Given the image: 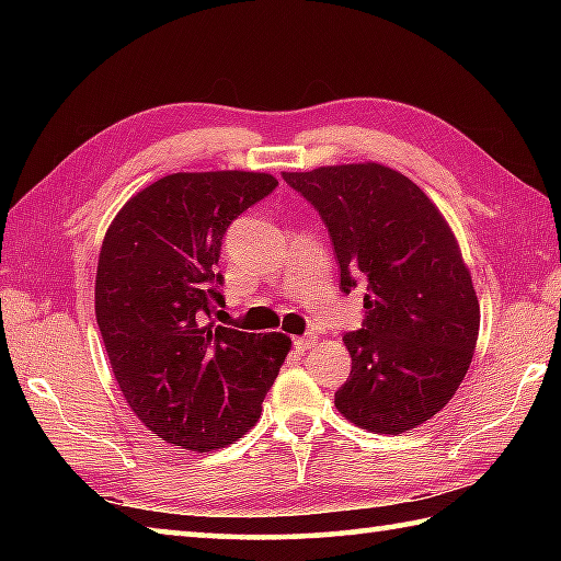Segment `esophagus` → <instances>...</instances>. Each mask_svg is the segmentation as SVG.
Instances as JSON below:
<instances>
[{
  "mask_svg": "<svg viewBox=\"0 0 561 561\" xmlns=\"http://www.w3.org/2000/svg\"><path fill=\"white\" fill-rule=\"evenodd\" d=\"M313 344H316V335H313V332H306L304 337H296V340H294V347L299 350V352H308V350L313 347Z\"/></svg>",
  "mask_w": 561,
  "mask_h": 561,
  "instance_id": "obj_1",
  "label": "esophagus"
}]
</instances>
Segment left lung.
I'll use <instances>...</instances> for the list:
<instances>
[{"instance_id": "obj_1", "label": "left lung", "mask_w": 561, "mask_h": 561, "mask_svg": "<svg viewBox=\"0 0 561 561\" xmlns=\"http://www.w3.org/2000/svg\"><path fill=\"white\" fill-rule=\"evenodd\" d=\"M282 178L328 226L340 289L366 287L362 328L344 335L352 371L335 408L376 434L432 420L468 374L480 330L478 294L446 219L380 163Z\"/></svg>"}]
</instances>
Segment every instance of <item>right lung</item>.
Instances as JSON below:
<instances>
[{
    "mask_svg": "<svg viewBox=\"0 0 561 561\" xmlns=\"http://www.w3.org/2000/svg\"><path fill=\"white\" fill-rule=\"evenodd\" d=\"M279 183L267 173H173L141 190L103 238L96 320L129 408L169 444L207 453L257 422L289 337L214 325L221 241Z\"/></svg>",
    "mask_w": 561,
    "mask_h": 561,
    "instance_id": "right-lung-1",
    "label": "right lung"
}]
</instances>
